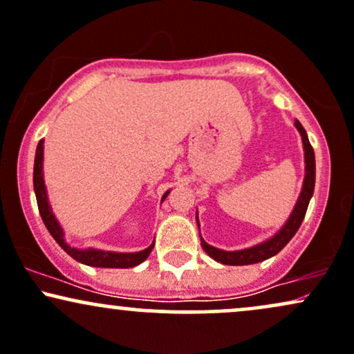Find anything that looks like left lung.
Masks as SVG:
<instances>
[{"label":"left lung","mask_w":354,"mask_h":354,"mask_svg":"<svg viewBox=\"0 0 354 354\" xmlns=\"http://www.w3.org/2000/svg\"><path fill=\"white\" fill-rule=\"evenodd\" d=\"M295 127L297 130L300 131L301 142H304L305 180H304V186H301L299 201H297L295 207H293L290 218H288L287 223L282 225V229H280L275 236H272L270 239L263 241L261 244L254 247H249V249L232 250V252H227V250L209 245L203 239L201 234H199V237H201V247L206 250V254L209 255V257L214 259L216 262L224 263V266H249V263L267 261V259L274 257L275 254H279L280 250L290 242L292 237L295 236V232L299 231L301 223H304L306 207H308V203L310 199H312L313 189H315V151L312 145L308 142V136H306L305 129L301 127V123L299 120H295ZM196 221H198V214H196ZM198 225H199V221H198Z\"/></svg>","instance_id":"obj_1"}]
</instances>
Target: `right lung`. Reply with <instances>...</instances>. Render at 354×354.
I'll return each instance as SVG.
<instances>
[{"mask_svg": "<svg viewBox=\"0 0 354 354\" xmlns=\"http://www.w3.org/2000/svg\"><path fill=\"white\" fill-rule=\"evenodd\" d=\"M42 160H44V142L37 143L36 148V158H34V193H36L37 199V207H39V214L42 221H44L46 227L50 232V236L54 237V241L71 255L72 259L80 263L91 267H104V269H129V267H135L138 263H142L145 259L148 257L151 252L153 245L147 247L145 250L140 252H109V250H97V249H75L67 244L64 239V231L59 224V221L55 219L53 209H50V204L48 199V193H46V185H44V174H42ZM169 191H166L161 198V203L165 201V198L168 196Z\"/></svg>", "mask_w": 354, "mask_h": 354, "instance_id": "obj_1", "label": "right lung"}]
</instances>
